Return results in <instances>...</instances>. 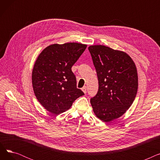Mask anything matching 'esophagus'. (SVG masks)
Returning a JSON list of instances; mask_svg holds the SVG:
<instances>
[{"instance_id": "34e87169", "label": "esophagus", "mask_w": 160, "mask_h": 160, "mask_svg": "<svg viewBox=\"0 0 160 160\" xmlns=\"http://www.w3.org/2000/svg\"><path fill=\"white\" fill-rule=\"evenodd\" d=\"M82 91L83 92V93H87V87H86V86L83 87V88H82Z\"/></svg>"}]
</instances>
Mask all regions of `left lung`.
Returning a JSON list of instances; mask_svg holds the SVG:
<instances>
[{
    "label": "left lung",
    "instance_id": "1",
    "mask_svg": "<svg viewBox=\"0 0 160 160\" xmlns=\"http://www.w3.org/2000/svg\"><path fill=\"white\" fill-rule=\"evenodd\" d=\"M98 80L97 95L90 102L96 116L110 122L122 116L132 104L138 88L135 63L127 54L104 45L88 48Z\"/></svg>",
    "mask_w": 160,
    "mask_h": 160
}]
</instances>
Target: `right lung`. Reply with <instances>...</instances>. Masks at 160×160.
Listing matches in <instances>:
<instances>
[{"label": "right lung", "instance_id": "add662e5", "mask_svg": "<svg viewBox=\"0 0 160 160\" xmlns=\"http://www.w3.org/2000/svg\"><path fill=\"white\" fill-rule=\"evenodd\" d=\"M86 47L78 43L53 44L38 57L32 71L33 89L39 103L49 112L59 115L68 110L76 99L84 95L77 88L71 67Z\"/></svg>", "mask_w": 160, "mask_h": 160}]
</instances>
